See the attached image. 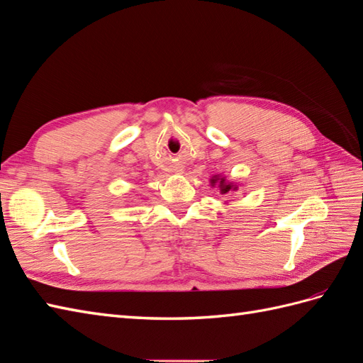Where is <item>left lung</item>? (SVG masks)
<instances>
[{"instance_id": "left-lung-1", "label": "left lung", "mask_w": 363, "mask_h": 363, "mask_svg": "<svg viewBox=\"0 0 363 363\" xmlns=\"http://www.w3.org/2000/svg\"><path fill=\"white\" fill-rule=\"evenodd\" d=\"M218 182V186H220V192L222 194H228L229 191H235L237 189V186H234L233 183H226V180H225V177H222V179H218V175H216V177H212L211 179V184L212 186H214V184Z\"/></svg>"}]
</instances>
